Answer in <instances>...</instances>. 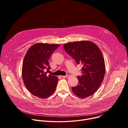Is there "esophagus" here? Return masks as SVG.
Here are the masks:
<instances>
[{"mask_svg":"<svg viewBox=\"0 0 128 128\" xmlns=\"http://www.w3.org/2000/svg\"><path fill=\"white\" fill-rule=\"evenodd\" d=\"M68 76V75H66V76H61V78H67Z\"/></svg>","mask_w":128,"mask_h":128,"instance_id":"1","label":"esophagus"}]
</instances>
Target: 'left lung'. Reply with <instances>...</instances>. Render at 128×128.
Returning a JSON list of instances; mask_svg holds the SVG:
<instances>
[{
    "instance_id": "obj_1",
    "label": "left lung",
    "mask_w": 128,
    "mask_h": 128,
    "mask_svg": "<svg viewBox=\"0 0 128 128\" xmlns=\"http://www.w3.org/2000/svg\"><path fill=\"white\" fill-rule=\"evenodd\" d=\"M63 47L77 64L82 65V75L78 76V84L72 87V92L80 98L92 96L100 86L105 76L104 59L100 49L88 40L68 42Z\"/></svg>"
}]
</instances>
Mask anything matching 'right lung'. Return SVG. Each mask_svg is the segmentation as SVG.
<instances>
[{
  "instance_id": "1",
  "label": "right lung",
  "mask_w": 128,
  "mask_h": 128,
  "mask_svg": "<svg viewBox=\"0 0 128 128\" xmlns=\"http://www.w3.org/2000/svg\"><path fill=\"white\" fill-rule=\"evenodd\" d=\"M60 44L37 43L27 50L24 58L22 75L24 84L34 96L46 99L56 90L58 78L51 74L46 75L50 67L48 60L52 52Z\"/></svg>"
}]
</instances>
